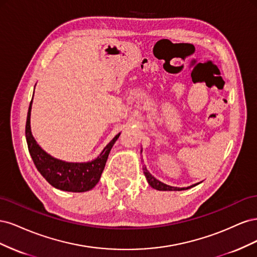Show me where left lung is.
Masks as SVG:
<instances>
[{
	"label": "left lung",
	"instance_id": "obj_1",
	"mask_svg": "<svg viewBox=\"0 0 257 257\" xmlns=\"http://www.w3.org/2000/svg\"><path fill=\"white\" fill-rule=\"evenodd\" d=\"M144 174L146 176V179L148 180V183H149L153 189L159 190V191H182V190L191 189V188H193V186L196 185V184H193L191 186H188V188H175V186H170V185H167L165 183L159 181L158 179H155L149 172H148V169L146 167H144Z\"/></svg>",
	"mask_w": 257,
	"mask_h": 257
}]
</instances>
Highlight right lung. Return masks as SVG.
<instances>
[{
  "mask_svg": "<svg viewBox=\"0 0 257 257\" xmlns=\"http://www.w3.org/2000/svg\"><path fill=\"white\" fill-rule=\"evenodd\" d=\"M33 100V97H32ZM32 100L29 106L26 124V138L34 164L41 175L56 189L67 192H87L92 190L99 181L105 168L108 155L112 146L119 138L120 133L113 137L98 157L91 162L71 163L52 158L37 145L31 133L30 116L32 109Z\"/></svg>",
  "mask_w": 257,
  "mask_h": 257,
  "instance_id": "add662e5",
  "label": "right lung"
}]
</instances>
